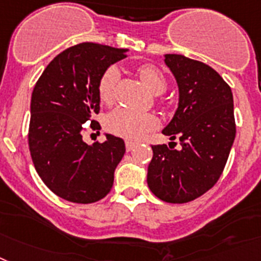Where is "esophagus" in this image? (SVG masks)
Segmentation results:
<instances>
[{
	"instance_id": "34e87169",
	"label": "esophagus",
	"mask_w": 261,
	"mask_h": 261,
	"mask_svg": "<svg viewBox=\"0 0 261 261\" xmlns=\"http://www.w3.org/2000/svg\"><path fill=\"white\" fill-rule=\"evenodd\" d=\"M135 146H137V143H135V142H126V150L127 151H131L133 148L135 147Z\"/></svg>"
}]
</instances>
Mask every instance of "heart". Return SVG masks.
<instances>
[{
	"instance_id": "1",
	"label": "heart",
	"mask_w": 261,
	"mask_h": 261,
	"mask_svg": "<svg viewBox=\"0 0 261 261\" xmlns=\"http://www.w3.org/2000/svg\"><path fill=\"white\" fill-rule=\"evenodd\" d=\"M138 73L141 75L144 85L154 94H162L167 87V81L161 70L156 69L152 65H142L138 67ZM119 80V70L115 66H110L106 69L99 80L98 85V94L99 99L105 103H110L114 99V90ZM107 130L118 135L120 138L128 139V141H138L144 135L155 130L158 127V119L152 114L138 113L119 107L111 111L106 118Z\"/></svg>"
}]
</instances>
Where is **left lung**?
Here are the masks:
<instances>
[{
	"label": "left lung",
	"mask_w": 261,
	"mask_h": 261,
	"mask_svg": "<svg viewBox=\"0 0 261 261\" xmlns=\"http://www.w3.org/2000/svg\"><path fill=\"white\" fill-rule=\"evenodd\" d=\"M164 63L178 83L179 102L162 133L181 147L152 146L147 185L167 203H187L215 186L235 141L231 87L215 70L180 54H166ZM172 143V142H170Z\"/></svg>",
	"instance_id": "1"
}]
</instances>
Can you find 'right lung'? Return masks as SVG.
<instances>
[{"label": "right lung", "mask_w": 261, "mask_h": 261, "mask_svg": "<svg viewBox=\"0 0 261 261\" xmlns=\"http://www.w3.org/2000/svg\"><path fill=\"white\" fill-rule=\"evenodd\" d=\"M127 51L91 42L71 46L46 66L33 90L30 155L39 178L65 200L94 203L113 187L126 151L123 139L105 134L103 143L87 144L82 131L99 113L100 76Z\"/></svg>", "instance_id": "1"}]
</instances>
